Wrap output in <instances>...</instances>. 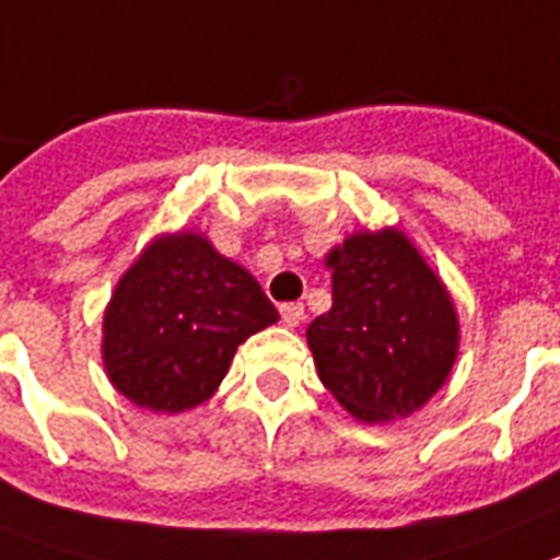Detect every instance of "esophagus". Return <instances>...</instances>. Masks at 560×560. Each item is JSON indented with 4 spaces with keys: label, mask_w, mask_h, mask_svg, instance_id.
Wrapping results in <instances>:
<instances>
[{
    "label": "esophagus",
    "mask_w": 560,
    "mask_h": 560,
    "mask_svg": "<svg viewBox=\"0 0 560 560\" xmlns=\"http://www.w3.org/2000/svg\"><path fill=\"white\" fill-rule=\"evenodd\" d=\"M280 317H283V326L294 329V326H300V320L306 317V308H303V303H283V306H280Z\"/></svg>",
    "instance_id": "obj_1"
}]
</instances>
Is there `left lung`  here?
Listing matches in <instances>:
<instances>
[{"instance_id": "8db88e82", "label": "left lung", "mask_w": 560, "mask_h": 560, "mask_svg": "<svg viewBox=\"0 0 560 560\" xmlns=\"http://www.w3.org/2000/svg\"><path fill=\"white\" fill-rule=\"evenodd\" d=\"M331 308L306 329L323 386L363 423L409 418L457 358L455 303L404 231H358L326 257Z\"/></svg>"}]
</instances>
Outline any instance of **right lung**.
<instances>
[{"instance_id": "add662e5", "label": "right lung", "mask_w": 560, "mask_h": 560, "mask_svg": "<svg viewBox=\"0 0 560 560\" xmlns=\"http://www.w3.org/2000/svg\"><path fill=\"white\" fill-rule=\"evenodd\" d=\"M277 320L260 283L202 234H163L110 294L105 372L142 409L186 412L214 395L237 346Z\"/></svg>"}]
</instances>
